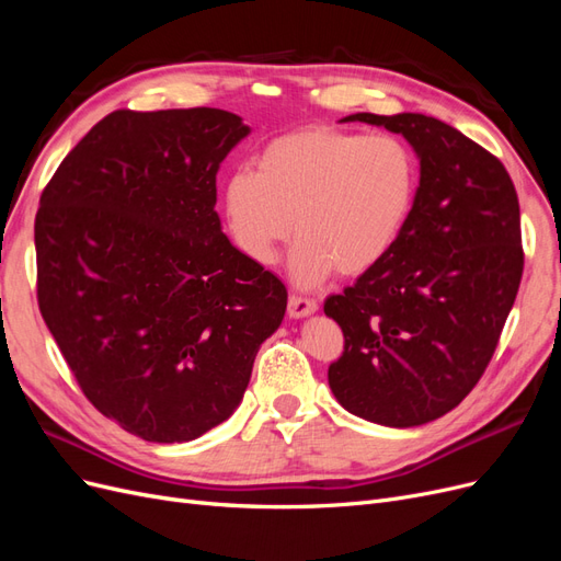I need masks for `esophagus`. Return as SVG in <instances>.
<instances>
[{
    "mask_svg": "<svg viewBox=\"0 0 561 561\" xmlns=\"http://www.w3.org/2000/svg\"><path fill=\"white\" fill-rule=\"evenodd\" d=\"M316 311H318V301L316 299L293 295L290 301H287V313H290V318H307V316H311Z\"/></svg>",
    "mask_w": 561,
    "mask_h": 561,
    "instance_id": "1",
    "label": "esophagus"
}]
</instances>
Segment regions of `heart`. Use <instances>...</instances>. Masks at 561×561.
<instances>
[{
  "instance_id": "heart-1",
  "label": "heart",
  "mask_w": 561,
  "mask_h": 561,
  "mask_svg": "<svg viewBox=\"0 0 561 561\" xmlns=\"http://www.w3.org/2000/svg\"><path fill=\"white\" fill-rule=\"evenodd\" d=\"M416 192V157L396 135L313 126L271 140L254 173H233L225 215L236 245L257 264L274 262L299 236L290 274L316 287L334 268L363 276L381 264L410 222Z\"/></svg>"
}]
</instances>
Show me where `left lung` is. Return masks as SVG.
<instances>
[{
    "label": "left lung",
    "instance_id": "8db88e82",
    "mask_svg": "<svg viewBox=\"0 0 561 561\" xmlns=\"http://www.w3.org/2000/svg\"><path fill=\"white\" fill-rule=\"evenodd\" d=\"M342 122L400 133L419 157V192L388 257L325 301L344 332L328 381L351 414L412 428L451 412L496 351L524 268L519 201L503 163L439 118Z\"/></svg>",
    "mask_w": 561,
    "mask_h": 561
}]
</instances>
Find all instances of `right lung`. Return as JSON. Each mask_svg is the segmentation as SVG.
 Here are the masks:
<instances>
[{"label": "right lung", "instance_id": "1", "mask_svg": "<svg viewBox=\"0 0 561 561\" xmlns=\"http://www.w3.org/2000/svg\"><path fill=\"white\" fill-rule=\"evenodd\" d=\"M248 133L213 107L116 110L39 198L42 318L83 396L147 443L227 421L285 316V285L215 210L219 163Z\"/></svg>", "mask_w": 561, "mask_h": 561}]
</instances>
